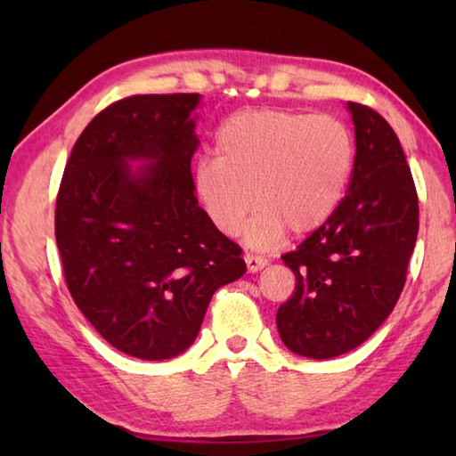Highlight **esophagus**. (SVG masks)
<instances>
[{
	"instance_id": "34e87169",
	"label": "esophagus",
	"mask_w": 456,
	"mask_h": 456,
	"mask_svg": "<svg viewBox=\"0 0 456 456\" xmlns=\"http://www.w3.org/2000/svg\"><path fill=\"white\" fill-rule=\"evenodd\" d=\"M245 263H247V268L248 273H258V270H263L268 260L265 256H256V255H245Z\"/></svg>"
}]
</instances>
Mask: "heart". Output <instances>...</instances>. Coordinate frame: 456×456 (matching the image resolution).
Segmentation results:
<instances>
[{
	"label": "heart",
	"instance_id": "1",
	"mask_svg": "<svg viewBox=\"0 0 456 456\" xmlns=\"http://www.w3.org/2000/svg\"><path fill=\"white\" fill-rule=\"evenodd\" d=\"M354 144L333 115L247 110L231 115L216 134V159L203 157L191 186L211 225L245 237L255 248L319 229L341 203L351 178Z\"/></svg>",
	"mask_w": 456,
	"mask_h": 456
}]
</instances>
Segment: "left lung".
Returning <instances> with one entry per match:
<instances>
[{
    "instance_id": "1",
    "label": "left lung",
    "mask_w": 456,
    "mask_h": 456,
    "mask_svg": "<svg viewBox=\"0 0 456 456\" xmlns=\"http://www.w3.org/2000/svg\"><path fill=\"white\" fill-rule=\"evenodd\" d=\"M354 164L346 196L322 227L282 256L296 292L278 307L289 351L333 358L364 343L392 314L419 231V201L398 134L380 113L348 102Z\"/></svg>"
}]
</instances>
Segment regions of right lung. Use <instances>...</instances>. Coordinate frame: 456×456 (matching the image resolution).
<instances>
[{
    "label": "right lung",
    "instance_id": "add662e5",
    "mask_svg": "<svg viewBox=\"0 0 456 456\" xmlns=\"http://www.w3.org/2000/svg\"><path fill=\"white\" fill-rule=\"evenodd\" d=\"M200 94L113 102L88 123L56 193L64 280L121 353L162 361L193 343L217 288L245 274L240 247L211 225L191 186ZM150 160L133 173L127 159Z\"/></svg>",
    "mask_w": 456,
    "mask_h": 456
}]
</instances>
